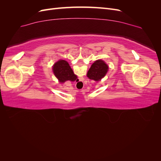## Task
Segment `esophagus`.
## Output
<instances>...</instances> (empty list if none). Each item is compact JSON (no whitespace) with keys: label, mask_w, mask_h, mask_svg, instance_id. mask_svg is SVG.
<instances>
[{"label":"esophagus","mask_w":161,"mask_h":161,"mask_svg":"<svg viewBox=\"0 0 161 161\" xmlns=\"http://www.w3.org/2000/svg\"><path fill=\"white\" fill-rule=\"evenodd\" d=\"M80 82H79V83H78V84H79V85H82V82H80V80H79Z\"/></svg>","instance_id":"34e87169"}]
</instances>
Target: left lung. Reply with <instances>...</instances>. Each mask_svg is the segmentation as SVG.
Returning <instances> with one entry per match:
<instances>
[{"mask_svg": "<svg viewBox=\"0 0 161 161\" xmlns=\"http://www.w3.org/2000/svg\"><path fill=\"white\" fill-rule=\"evenodd\" d=\"M108 71V66L101 60L95 61L87 72V77L96 81L101 80Z\"/></svg>", "mask_w": 161, "mask_h": 161, "instance_id": "1", "label": "left lung"}]
</instances>
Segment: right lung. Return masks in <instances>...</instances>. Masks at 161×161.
Returning a JSON list of instances; mask_svg holds the SVG:
<instances>
[{"instance_id": "add662e5", "label": "right lung", "mask_w": 161, "mask_h": 161, "mask_svg": "<svg viewBox=\"0 0 161 161\" xmlns=\"http://www.w3.org/2000/svg\"><path fill=\"white\" fill-rule=\"evenodd\" d=\"M53 72L60 82H64L66 80L75 81L77 79L69 63L64 60L55 63L53 66Z\"/></svg>"}]
</instances>
